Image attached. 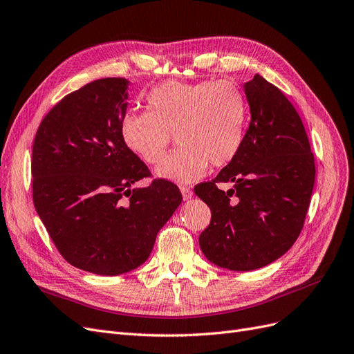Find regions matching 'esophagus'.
Masks as SVG:
<instances>
[{
	"instance_id": "obj_1",
	"label": "esophagus",
	"mask_w": 354,
	"mask_h": 354,
	"mask_svg": "<svg viewBox=\"0 0 354 354\" xmlns=\"http://www.w3.org/2000/svg\"><path fill=\"white\" fill-rule=\"evenodd\" d=\"M180 192H182V198H184L185 201L192 197V191L187 187H180Z\"/></svg>"
}]
</instances>
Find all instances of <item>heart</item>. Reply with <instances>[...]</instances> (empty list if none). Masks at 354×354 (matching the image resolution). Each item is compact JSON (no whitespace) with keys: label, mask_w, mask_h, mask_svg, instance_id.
Instances as JSON below:
<instances>
[{"label":"heart","mask_w":354,"mask_h":354,"mask_svg":"<svg viewBox=\"0 0 354 354\" xmlns=\"http://www.w3.org/2000/svg\"><path fill=\"white\" fill-rule=\"evenodd\" d=\"M248 102L235 82L166 81L147 95V111H128L120 122L122 140L148 165L165 157L175 135V153L156 169V176L192 184L209 165H230L244 142Z\"/></svg>","instance_id":"obj_1"}]
</instances>
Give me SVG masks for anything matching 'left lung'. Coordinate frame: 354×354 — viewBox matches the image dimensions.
Wrapping results in <instances>:
<instances>
[{
  "mask_svg": "<svg viewBox=\"0 0 354 354\" xmlns=\"http://www.w3.org/2000/svg\"><path fill=\"white\" fill-rule=\"evenodd\" d=\"M252 113L241 150L212 182L194 188L212 210L200 247L212 263L254 270L279 259L299 238L315 185V157L297 110L256 75L244 85ZM234 187L221 190L218 183Z\"/></svg>",
  "mask_w": 354,
  "mask_h": 354,
  "instance_id": "1",
  "label": "left lung"
}]
</instances>
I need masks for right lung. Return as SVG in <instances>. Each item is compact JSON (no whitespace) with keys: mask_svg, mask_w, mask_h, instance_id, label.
Segmentation results:
<instances>
[{"mask_svg":"<svg viewBox=\"0 0 354 354\" xmlns=\"http://www.w3.org/2000/svg\"><path fill=\"white\" fill-rule=\"evenodd\" d=\"M128 85L104 77L66 95L39 124L32 148V197L66 261L97 275L142 265L156 236L182 201L165 179L150 176L120 135Z\"/></svg>","mask_w":354,"mask_h":354,"instance_id":"right-lung-1","label":"right lung"}]
</instances>
